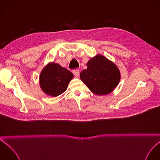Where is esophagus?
<instances>
[{"label":"esophagus","instance_id":"obj_1","mask_svg":"<svg viewBox=\"0 0 160 160\" xmlns=\"http://www.w3.org/2000/svg\"><path fill=\"white\" fill-rule=\"evenodd\" d=\"M73 73L75 75V76H77V77H78V75H79V73H80V72H79V70H73Z\"/></svg>","mask_w":160,"mask_h":160}]
</instances>
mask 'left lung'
I'll return each instance as SVG.
<instances>
[{
	"instance_id": "1",
	"label": "left lung",
	"mask_w": 160,
	"mask_h": 160,
	"mask_svg": "<svg viewBox=\"0 0 160 160\" xmlns=\"http://www.w3.org/2000/svg\"><path fill=\"white\" fill-rule=\"evenodd\" d=\"M87 68L80 77L87 87L97 95H107L118 85L120 72L117 65L102 55L98 54L87 63Z\"/></svg>"
}]
</instances>
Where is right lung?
<instances>
[{
	"instance_id": "right-lung-1",
	"label": "right lung",
	"mask_w": 160,
	"mask_h": 160,
	"mask_svg": "<svg viewBox=\"0 0 160 160\" xmlns=\"http://www.w3.org/2000/svg\"><path fill=\"white\" fill-rule=\"evenodd\" d=\"M73 75L58 63L49 62L42 70L39 82L43 92L48 96L56 97L67 89Z\"/></svg>"
}]
</instances>
